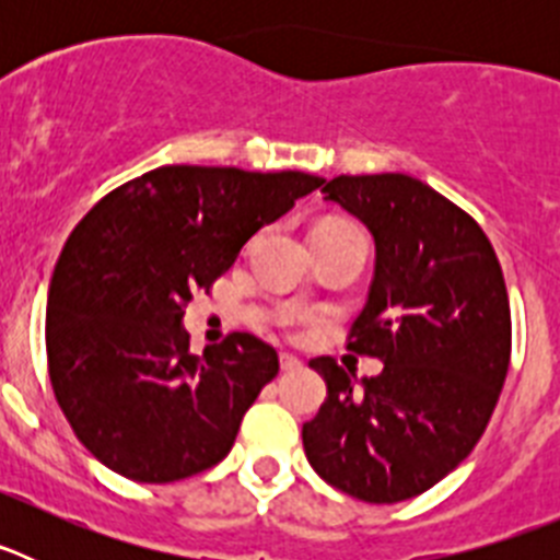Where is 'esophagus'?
Listing matches in <instances>:
<instances>
[{"mask_svg":"<svg viewBox=\"0 0 560 560\" xmlns=\"http://www.w3.org/2000/svg\"><path fill=\"white\" fill-rule=\"evenodd\" d=\"M300 368H303V361L296 359L294 353H280V370L291 373V370H300Z\"/></svg>","mask_w":560,"mask_h":560,"instance_id":"esophagus-1","label":"esophagus"}]
</instances>
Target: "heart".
I'll list each match as a JSON object with an SVG mask.
<instances>
[{
    "label": "heart",
    "instance_id": "obj_1",
    "mask_svg": "<svg viewBox=\"0 0 560 560\" xmlns=\"http://www.w3.org/2000/svg\"><path fill=\"white\" fill-rule=\"evenodd\" d=\"M325 224H334V226H353V224H348V221H325ZM283 319H285V323H294L296 314H285Z\"/></svg>",
    "mask_w": 560,
    "mask_h": 560
}]
</instances>
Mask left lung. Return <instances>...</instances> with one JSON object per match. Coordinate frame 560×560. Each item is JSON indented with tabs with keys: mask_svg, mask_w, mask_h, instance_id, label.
Here are the masks:
<instances>
[{
	"mask_svg": "<svg viewBox=\"0 0 560 560\" xmlns=\"http://www.w3.org/2000/svg\"><path fill=\"white\" fill-rule=\"evenodd\" d=\"M323 192L373 232L348 350L384 370L355 384L330 355L311 361L328 398L303 427L305 457L348 497L404 502L452 474L491 420L511 364L502 266L468 212L407 173L336 176Z\"/></svg>",
	"mask_w": 560,
	"mask_h": 560,
	"instance_id": "1",
	"label": "left lung"
}]
</instances>
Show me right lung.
I'll return each mask as SVG.
<instances>
[{"label":"right lung","instance_id":"obj_1","mask_svg":"<svg viewBox=\"0 0 560 560\" xmlns=\"http://www.w3.org/2000/svg\"><path fill=\"white\" fill-rule=\"evenodd\" d=\"M325 179L300 171L165 165L103 196L72 230L47 296V364L83 446L133 482H176L230 454L277 350L230 334L201 355L192 294Z\"/></svg>","mask_w":560,"mask_h":560}]
</instances>
